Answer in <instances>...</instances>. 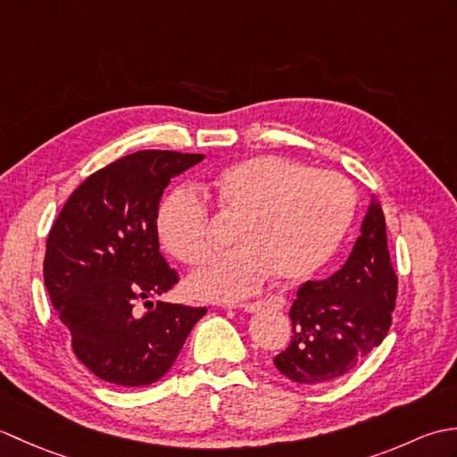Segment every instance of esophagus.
Wrapping results in <instances>:
<instances>
[{
	"label": "esophagus",
	"mask_w": 457,
	"mask_h": 457,
	"mask_svg": "<svg viewBox=\"0 0 457 457\" xmlns=\"http://www.w3.org/2000/svg\"><path fill=\"white\" fill-rule=\"evenodd\" d=\"M285 306V300L283 298H267V300H257V303H241V304H231V308H239V310H245V312H259V310L263 308H270V310H280Z\"/></svg>",
	"instance_id": "esophagus-1"
}]
</instances>
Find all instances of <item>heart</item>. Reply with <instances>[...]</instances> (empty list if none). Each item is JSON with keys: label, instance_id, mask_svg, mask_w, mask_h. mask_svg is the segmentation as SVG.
<instances>
[{"label": "heart", "instance_id": "1", "mask_svg": "<svg viewBox=\"0 0 457 457\" xmlns=\"http://www.w3.org/2000/svg\"><path fill=\"white\" fill-rule=\"evenodd\" d=\"M206 190L223 212L239 216V245L208 259L188 280L194 295L218 303L253 295L269 275L283 285L310 278L342 245L357 210L344 177L275 154L229 164ZM208 223L200 194L179 187L157 212V236L174 259L196 265L212 245Z\"/></svg>", "mask_w": 457, "mask_h": 457}]
</instances>
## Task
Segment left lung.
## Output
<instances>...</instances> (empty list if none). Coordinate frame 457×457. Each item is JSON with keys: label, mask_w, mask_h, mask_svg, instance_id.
<instances>
[{"label": "left lung", "mask_w": 457, "mask_h": 457, "mask_svg": "<svg viewBox=\"0 0 457 457\" xmlns=\"http://www.w3.org/2000/svg\"><path fill=\"white\" fill-rule=\"evenodd\" d=\"M395 298L385 216L371 196L345 263L296 290L288 312L293 337L273 359L275 367L300 385L329 383L352 371L386 337Z\"/></svg>", "instance_id": "obj_1"}]
</instances>
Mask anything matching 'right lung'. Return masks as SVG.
<instances>
[{"label":"right lung","instance_id":"add662e5","mask_svg":"<svg viewBox=\"0 0 457 457\" xmlns=\"http://www.w3.org/2000/svg\"><path fill=\"white\" fill-rule=\"evenodd\" d=\"M202 159L177 151L128 154L90 174L48 234V296L72 336L76 357L104 381H159L206 314V308L153 303L179 280L159 251L162 192Z\"/></svg>","mask_w":457,"mask_h":457}]
</instances>
